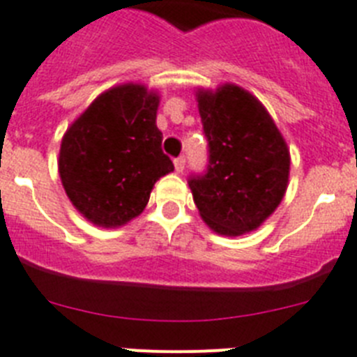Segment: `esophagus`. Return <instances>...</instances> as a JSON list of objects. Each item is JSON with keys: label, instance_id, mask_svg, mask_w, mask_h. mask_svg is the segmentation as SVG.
<instances>
[{"label": "esophagus", "instance_id": "esophagus-1", "mask_svg": "<svg viewBox=\"0 0 357 357\" xmlns=\"http://www.w3.org/2000/svg\"><path fill=\"white\" fill-rule=\"evenodd\" d=\"M173 164H175L176 173H182V172H184V166H185V158L184 157L175 158V162H173Z\"/></svg>", "mask_w": 357, "mask_h": 357}]
</instances>
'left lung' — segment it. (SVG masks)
Returning a JSON list of instances; mask_svg holds the SVG:
<instances>
[{"mask_svg":"<svg viewBox=\"0 0 357 357\" xmlns=\"http://www.w3.org/2000/svg\"><path fill=\"white\" fill-rule=\"evenodd\" d=\"M195 100L210 144L208 173L190 181L200 219L225 237L255 231L287 193V140L263 102L238 85L197 87Z\"/></svg>","mask_w":357,"mask_h":357,"instance_id":"left-lung-1","label":"left lung"}]
</instances>
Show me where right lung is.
<instances>
[{"label": "right lung", "instance_id": "right-lung-1", "mask_svg": "<svg viewBox=\"0 0 357 357\" xmlns=\"http://www.w3.org/2000/svg\"><path fill=\"white\" fill-rule=\"evenodd\" d=\"M160 94L138 82L114 85L63 132L61 185L84 219L122 228L142 213L155 182L172 173L157 128Z\"/></svg>", "mask_w": 357, "mask_h": 357}]
</instances>
